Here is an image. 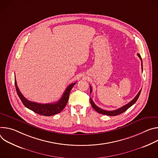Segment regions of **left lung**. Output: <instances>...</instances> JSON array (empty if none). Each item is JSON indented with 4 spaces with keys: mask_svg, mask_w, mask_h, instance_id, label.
<instances>
[{
    "mask_svg": "<svg viewBox=\"0 0 158 158\" xmlns=\"http://www.w3.org/2000/svg\"><path fill=\"white\" fill-rule=\"evenodd\" d=\"M137 56L139 57L140 60H141V62H142V69H143V61H142V58L141 57V55H140L139 53H137ZM90 94L92 93V86H90ZM141 90H140L139 92V93L137 94V95L135 97V98L131 100L129 103H128L127 104L125 105L124 106L122 107L117 110H112V111H108V110H103L100 108H99L98 107H97L96 105L94 103V102H93L92 99L90 98V103H91V106H92V107L94 109V110L95 111H97V112L100 113V114H103V115H109V116H115V115H119L122 113H123L124 112H125L126 110H127L129 107H131L132 105H134L136 101L137 100L139 95H140V94H141Z\"/></svg>",
    "mask_w": 158,
    "mask_h": 158,
    "instance_id": "1",
    "label": "left lung"
}]
</instances>
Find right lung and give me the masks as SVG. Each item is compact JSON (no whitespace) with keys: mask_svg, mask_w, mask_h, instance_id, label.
Wrapping results in <instances>:
<instances>
[{"mask_svg":"<svg viewBox=\"0 0 158 158\" xmlns=\"http://www.w3.org/2000/svg\"><path fill=\"white\" fill-rule=\"evenodd\" d=\"M76 84V83H73L70 84L67 88L66 89L64 92L63 93L61 98L56 103H39L34 102H31L27 100L21 93L20 90L17 86L16 80L15 78V86L16 89V92L21 100L22 101L24 106L27 109L31 110L32 111L36 112L41 115L44 116H51L52 115H55L61 112L64 108L65 107L69 99V95L71 90L72 89L73 86Z\"/></svg>","mask_w":158,"mask_h":158,"instance_id":"obj_1","label":"right lung"}]
</instances>
